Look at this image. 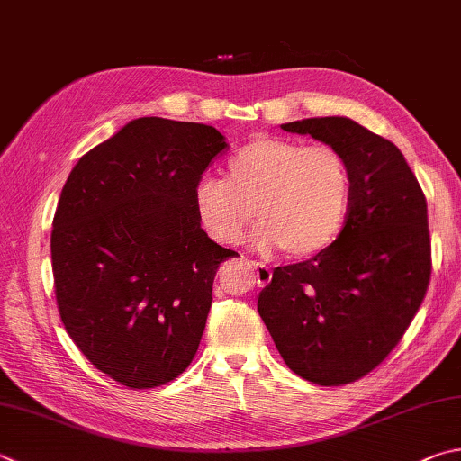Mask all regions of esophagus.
<instances>
[{"instance_id":"obj_1","label":"esophagus","mask_w":461,"mask_h":461,"mask_svg":"<svg viewBox=\"0 0 461 461\" xmlns=\"http://www.w3.org/2000/svg\"><path fill=\"white\" fill-rule=\"evenodd\" d=\"M249 266H252L254 270H256L258 286H266V284H270V280H272V270H270V267H267L262 262H249Z\"/></svg>"}]
</instances>
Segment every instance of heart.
<instances>
[{"label":"heart","mask_w":461,"mask_h":461,"mask_svg":"<svg viewBox=\"0 0 461 461\" xmlns=\"http://www.w3.org/2000/svg\"><path fill=\"white\" fill-rule=\"evenodd\" d=\"M353 195L347 158L329 145L262 137L228 161V179L195 183L197 221L217 244L238 246L254 221V246L290 258L321 254L339 238Z\"/></svg>","instance_id":"1"}]
</instances>
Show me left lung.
<instances>
[{
    "label": "left lung",
    "mask_w": 461,
    "mask_h": 461,
    "mask_svg": "<svg viewBox=\"0 0 461 461\" xmlns=\"http://www.w3.org/2000/svg\"><path fill=\"white\" fill-rule=\"evenodd\" d=\"M282 129L337 149L353 195L329 248L274 267L258 312L290 371L339 387L381 365L420 311L431 276L428 203L403 153L347 116Z\"/></svg>",
    "instance_id": "8db88e82"
}]
</instances>
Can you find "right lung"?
Returning a JSON list of instances; mask_svg holds the SVG:
<instances>
[{
    "label": "right lung",
    "mask_w": 461,
    "mask_h": 461,
    "mask_svg": "<svg viewBox=\"0 0 461 461\" xmlns=\"http://www.w3.org/2000/svg\"><path fill=\"white\" fill-rule=\"evenodd\" d=\"M220 131L135 119L74 165L52 223L56 303L82 355L116 383L155 389L187 369L233 249L202 230L195 183Z\"/></svg>",
    "instance_id": "1"
}]
</instances>
